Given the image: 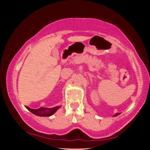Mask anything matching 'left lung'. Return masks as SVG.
<instances>
[{
    "label": "left lung",
    "instance_id": "1",
    "mask_svg": "<svg viewBox=\"0 0 150 150\" xmlns=\"http://www.w3.org/2000/svg\"><path fill=\"white\" fill-rule=\"evenodd\" d=\"M120 113H116V114H115V115H114V116H118V115H120Z\"/></svg>",
    "mask_w": 150,
    "mask_h": 150
}]
</instances>
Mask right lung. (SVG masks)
Instances as JSON below:
<instances>
[{
  "instance_id": "1",
  "label": "right lung",
  "mask_w": 150,
  "mask_h": 150,
  "mask_svg": "<svg viewBox=\"0 0 150 150\" xmlns=\"http://www.w3.org/2000/svg\"><path fill=\"white\" fill-rule=\"evenodd\" d=\"M61 106H57L53 108H40L38 109H32L28 106H26V108L30 110L34 115L38 116H50L54 115Z\"/></svg>"
}]
</instances>
